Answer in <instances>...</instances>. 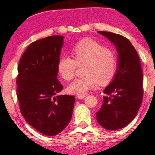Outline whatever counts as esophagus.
<instances>
[{
  "label": "esophagus",
  "instance_id": "34e87169",
  "mask_svg": "<svg viewBox=\"0 0 155 155\" xmlns=\"http://www.w3.org/2000/svg\"><path fill=\"white\" fill-rule=\"evenodd\" d=\"M76 97L78 99H84L86 97V94H81V95H77Z\"/></svg>",
  "mask_w": 155,
  "mask_h": 155
}]
</instances>
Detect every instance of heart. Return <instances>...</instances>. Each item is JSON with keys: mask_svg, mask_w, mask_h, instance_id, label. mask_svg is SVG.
Listing matches in <instances>:
<instances>
[{"mask_svg": "<svg viewBox=\"0 0 155 155\" xmlns=\"http://www.w3.org/2000/svg\"><path fill=\"white\" fill-rule=\"evenodd\" d=\"M71 55L74 59L61 57L57 66L59 75L66 81H70L74 78L77 66L85 65V76L75 80L67 88L71 94L81 95L99 84L107 85L116 74L118 60L115 53L92 39L79 41L72 49Z\"/></svg>", "mask_w": 155, "mask_h": 155, "instance_id": "b5f03b06", "label": "heart"}]
</instances>
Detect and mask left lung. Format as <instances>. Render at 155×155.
<instances>
[{
    "label": "left lung",
    "mask_w": 155,
    "mask_h": 155,
    "mask_svg": "<svg viewBox=\"0 0 155 155\" xmlns=\"http://www.w3.org/2000/svg\"><path fill=\"white\" fill-rule=\"evenodd\" d=\"M107 37L118 51L117 74L104 90L103 103L97 114V120L110 131L125 127L135 118L143 99V73L135 48L122 35L98 31Z\"/></svg>",
    "instance_id": "8db88e82"
}]
</instances>
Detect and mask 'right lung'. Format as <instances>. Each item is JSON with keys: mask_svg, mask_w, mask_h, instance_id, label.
Returning <instances> with one entry per match:
<instances>
[{"mask_svg": "<svg viewBox=\"0 0 155 155\" xmlns=\"http://www.w3.org/2000/svg\"><path fill=\"white\" fill-rule=\"evenodd\" d=\"M63 37L53 35L33 42L20 59L16 94L27 122L46 136L61 133L69 124L75 97L56 95L63 89L57 79Z\"/></svg>", "mask_w": 155, "mask_h": 155, "instance_id": "right-lung-1", "label": "right lung"}]
</instances>
